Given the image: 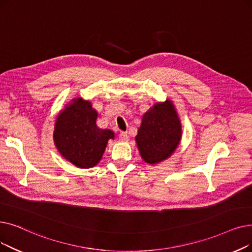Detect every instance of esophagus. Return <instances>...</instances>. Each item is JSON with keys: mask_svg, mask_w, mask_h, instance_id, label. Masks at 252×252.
Masks as SVG:
<instances>
[{"mask_svg": "<svg viewBox=\"0 0 252 252\" xmlns=\"http://www.w3.org/2000/svg\"><path fill=\"white\" fill-rule=\"evenodd\" d=\"M119 139L122 141H127L128 140V135L126 132H120L119 134Z\"/></svg>", "mask_w": 252, "mask_h": 252, "instance_id": "esophagus-1", "label": "esophagus"}]
</instances>
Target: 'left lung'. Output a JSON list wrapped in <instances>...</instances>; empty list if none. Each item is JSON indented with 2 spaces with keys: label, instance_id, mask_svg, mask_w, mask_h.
I'll return each mask as SVG.
<instances>
[{
  "label": "left lung",
  "instance_id": "left-lung-1",
  "mask_svg": "<svg viewBox=\"0 0 252 252\" xmlns=\"http://www.w3.org/2000/svg\"><path fill=\"white\" fill-rule=\"evenodd\" d=\"M181 139V125L171 101L158 103L142 118L136 136L140 155L148 163L168 158Z\"/></svg>",
  "mask_w": 252,
  "mask_h": 252
}]
</instances>
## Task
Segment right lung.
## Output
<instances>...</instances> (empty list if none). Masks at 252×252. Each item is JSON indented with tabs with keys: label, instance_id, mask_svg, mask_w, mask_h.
<instances>
[{
	"label": "right lung",
	"instance_id": "obj_1",
	"mask_svg": "<svg viewBox=\"0 0 252 252\" xmlns=\"http://www.w3.org/2000/svg\"><path fill=\"white\" fill-rule=\"evenodd\" d=\"M97 113L90 102L74 100L58 116L53 139L61 155L78 168H92L102 158L114 133L96 126Z\"/></svg>",
	"mask_w": 252,
	"mask_h": 252
}]
</instances>
